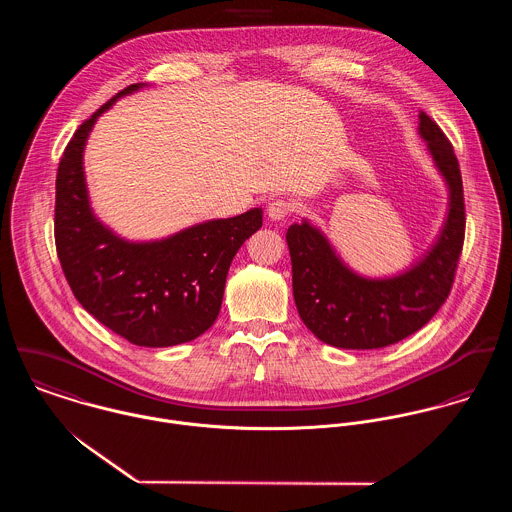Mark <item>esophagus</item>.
Wrapping results in <instances>:
<instances>
[{
  "label": "esophagus",
  "mask_w": 512,
  "mask_h": 512,
  "mask_svg": "<svg viewBox=\"0 0 512 512\" xmlns=\"http://www.w3.org/2000/svg\"><path fill=\"white\" fill-rule=\"evenodd\" d=\"M292 213V203L286 199H274L268 205V217L272 220H284Z\"/></svg>",
  "instance_id": "obj_1"
}]
</instances>
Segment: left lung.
Instances as JSON below:
<instances>
[{"instance_id":"8db88e82","label":"left lung","mask_w":512,"mask_h":512,"mask_svg":"<svg viewBox=\"0 0 512 512\" xmlns=\"http://www.w3.org/2000/svg\"><path fill=\"white\" fill-rule=\"evenodd\" d=\"M420 136L449 187V213L438 242L408 272L368 280L351 272L307 220L292 224L293 299L305 327L339 349H380L422 329L451 292L465 238L463 181L451 142L420 112Z\"/></svg>"}]
</instances>
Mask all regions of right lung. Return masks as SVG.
Instances as JSON below:
<instances>
[{
  "mask_svg": "<svg viewBox=\"0 0 512 512\" xmlns=\"http://www.w3.org/2000/svg\"><path fill=\"white\" fill-rule=\"evenodd\" d=\"M130 84L80 124L57 171L55 244L78 303L140 347H171L203 335L217 319L230 262L262 226V209L209 220L157 242H128L90 211L82 151L96 118Z\"/></svg>",
  "mask_w": 512,
  "mask_h": 512,
  "instance_id": "obj_1",
  "label": "right lung"
}]
</instances>
